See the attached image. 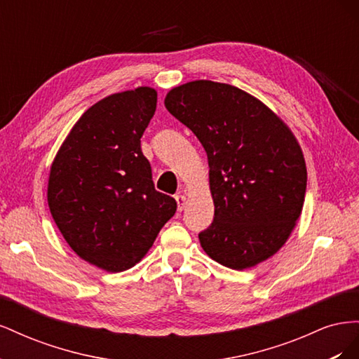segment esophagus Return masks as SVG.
I'll list each match as a JSON object with an SVG mask.
<instances>
[{
  "label": "esophagus",
  "mask_w": 359,
  "mask_h": 359,
  "mask_svg": "<svg viewBox=\"0 0 359 359\" xmlns=\"http://www.w3.org/2000/svg\"><path fill=\"white\" fill-rule=\"evenodd\" d=\"M175 201H177V203H178V211H182L184 206H186V201H187L186 196H184V194H177Z\"/></svg>",
  "instance_id": "obj_1"
}]
</instances>
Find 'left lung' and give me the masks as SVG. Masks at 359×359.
<instances>
[{"label":"left lung","instance_id":"8db88e82","mask_svg":"<svg viewBox=\"0 0 359 359\" xmlns=\"http://www.w3.org/2000/svg\"><path fill=\"white\" fill-rule=\"evenodd\" d=\"M165 106L208 156L214 220L199 233L205 253L238 271L276 255L307 189L306 160L290 128L252 94L212 81L175 86Z\"/></svg>","mask_w":359,"mask_h":359}]
</instances>
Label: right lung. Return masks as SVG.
Segmentation results:
<instances>
[{"instance_id":"obj_1","label":"right lung","mask_w":359,"mask_h":359,"mask_svg":"<svg viewBox=\"0 0 359 359\" xmlns=\"http://www.w3.org/2000/svg\"><path fill=\"white\" fill-rule=\"evenodd\" d=\"M157 91L116 93L93 104L73 126L52 161L48 203L73 252L107 273L135 266L177 211L154 189L140 137Z\"/></svg>"}]
</instances>
